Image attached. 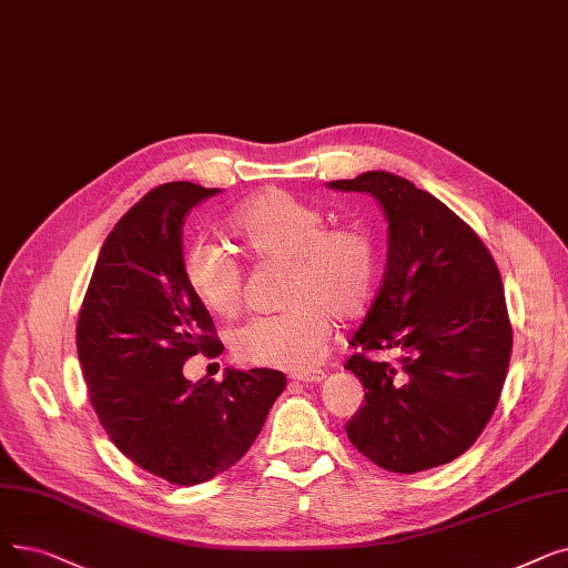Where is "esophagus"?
I'll list each match as a JSON object with an SVG mask.
<instances>
[{"instance_id": "esophagus-1", "label": "esophagus", "mask_w": 568, "mask_h": 568, "mask_svg": "<svg viewBox=\"0 0 568 568\" xmlns=\"http://www.w3.org/2000/svg\"><path fill=\"white\" fill-rule=\"evenodd\" d=\"M325 372L323 368H311V372H300V374H294L292 376V381L294 383H320V381H325Z\"/></svg>"}]
</instances>
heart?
I'll return each instance as SVG.
<instances>
[{
  "label": "heart",
  "mask_w": 568,
  "mask_h": 568,
  "mask_svg": "<svg viewBox=\"0 0 568 568\" xmlns=\"http://www.w3.org/2000/svg\"><path fill=\"white\" fill-rule=\"evenodd\" d=\"M230 236L260 266H285L278 315L253 317L230 336L239 362L308 368L323 357L334 320L348 327L372 308L381 281L376 236L362 225H329V217L287 192L268 190L230 217ZM181 274L192 297L215 317L243 306L241 264L215 243H190Z\"/></svg>",
  "instance_id": "heart-1"
}]
</instances>
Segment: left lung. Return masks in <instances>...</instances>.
I'll return each instance as SVG.
<instances>
[{"label":"left lung","instance_id":"obj_1","mask_svg":"<svg viewBox=\"0 0 568 568\" xmlns=\"http://www.w3.org/2000/svg\"><path fill=\"white\" fill-rule=\"evenodd\" d=\"M334 190L368 192L387 215L383 285L351 345L345 368L364 406L345 434L392 474L448 464L474 446L495 413L513 351V327L495 257L464 220L410 181L366 171ZM394 349L398 362L372 352Z\"/></svg>","mask_w":568,"mask_h":568}]
</instances>
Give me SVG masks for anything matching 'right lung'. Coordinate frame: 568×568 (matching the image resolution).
<instances>
[{
	"label": "right lung",
	"mask_w": 568,
	"mask_h": 568,
	"mask_svg": "<svg viewBox=\"0 0 568 568\" xmlns=\"http://www.w3.org/2000/svg\"><path fill=\"white\" fill-rule=\"evenodd\" d=\"M217 187L176 181L148 192L106 236L77 325L90 404L115 448L148 474L196 485L234 466L285 389L276 368L187 381L194 355L225 351L181 274L185 215Z\"/></svg>",
	"instance_id": "right-lung-1"
}]
</instances>
